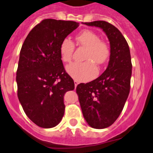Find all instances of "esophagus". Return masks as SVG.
I'll return each mask as SVG.
<instances>
[{"mask_svg": "<svg viewBox=\"0 0 153 153\" xmlns=\"http://www.w3.org/2000/svg\"><path fill=\"white\" fill-rule=\"evenodd\" d=\"M78 84H79V82H77L76 80H74V85H75V88L76 87V86H77V85H78Z\"/></svg>", "mask_w": 153, "mask_h": 153, "instance_id": "1", "label": "esophagus"}]
</instances>
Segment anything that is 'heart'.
<instances>
[{
  "instance_id": "obj_1",
  "label": "heart",
  "mask_w": 153,
  "mask_h": 153,
  "mask_svg": "<svg viewBox=\"0 0 153 153\" xmlns=\"http://www.w3.org/2000/svg\"><path fill=\"white\" fill-rule=\"evenodd\" d=\"M77 44L87 48L84 62H74L66 67V71L76 81H88L97 75V68L103 65L110 56L109 46L100 41V38L91 30H84L76 36ZM74 51V45L68 39H63L59 46V53L64 62H70Z\"/></svg>"
}]
</instances>
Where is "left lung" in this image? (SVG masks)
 I'll use <instances>...</instances> for the list:
<instances>
[{"label":"left lung","instance_id":"8db88e82","mask_svg":"<svg viewBox=\"0 0 153 153\" xmlns=\"http://www.w3.org/2000/svg\"><path fill=\"white\" fill-rule=\"evenodd\" d=\"M83 25L102 29L110 43V56L105 71L88 83H80L76 94L88 124L94 128L111 126L121 113L130 90L131 62L129 48L120 30L104 21Z\"/></svg>","mask_w":153,"mask_h":153}]
</instances>
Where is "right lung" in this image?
I'll return each instance as SVG.
<instances>
[{"instance_id":"add662e5","label":"right lung","mask_w":153,"mask_h":153,"mask_svg":"<svg viewBox=\"0 0 153 153\" xmlns=\"http://www.w3.org/2000/svg\"><path fill=\"white\" fill-rule=\"evenodd\" d=\"M71 21L45 19L27 35L16 73L18 97L27 117L37 126L53 128L65 113L64 95L74 89L59 53L63 39L78 27Z\"/></svg>"}]
</instances>
